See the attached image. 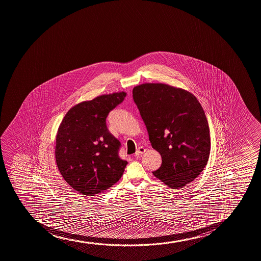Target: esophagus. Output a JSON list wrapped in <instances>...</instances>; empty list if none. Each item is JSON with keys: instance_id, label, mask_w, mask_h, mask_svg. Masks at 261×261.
I'll list each match as a JSON object with an SVG mask.
<instances>
[{"instance_id": "34e87169", "label": "esophagus", "mask_w": 261, "mask_h": 261, "mask_svg": "<svg viewBox=\"0 0 261 261\" xmlns=\"http://www.w3.org/2000/svg\"><path fill=\"white\" fill-rule=\"evenodd\" d=\"M146 152V149L144 148L143 147H140L136 150V152H135V156H140L144 153V152Z\"/></svg>"}]
</instances>
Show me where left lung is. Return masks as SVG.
<instances>
[{
    "instance_id": "obj_1",
    "label": "left lung",
    "mask_w": 261,
    "mask_h": 261,
    "mask_svg": "<svg viewBox=\"0 0 261 261\" xmlns=\"http://www.w3.org/2000/svg\"><path fill=\"white\" fill-rule=\"evenodd\" d=\"M133 99L162 158L152 174L174 189L193 182L207 164L211 147L207 119L196 97L181 88L145 83L133 89Z\"/></svg>"
}]
</instances>
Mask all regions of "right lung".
<instances>
[{
  "label": "right lung",
  "mask_w": 261,
  "mask_h": 261,
  "mask_svg": "<svg viewBox=\"0 0 261 261\" xmlns=\"http://www.w3.org/2000/svg\"><path fill=\"white\" fill-rule=\"evenodd\" d=\"M125 97L121 92L79 103L59 126L57 167L63 179L81 194L103 193L123 174L127 161L119 156L121 144L109 133L106 120Z\"/></svg>",
  "instance_id": "add662e5"
}]
</instances>
